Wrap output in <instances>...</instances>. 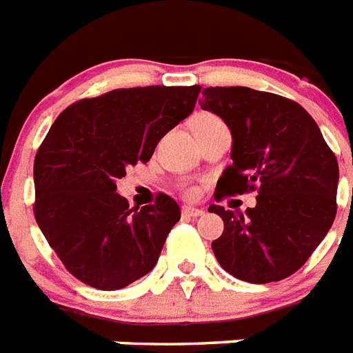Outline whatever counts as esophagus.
<instances>
[{"instance_id": "34e87169", "label": "esophagus", "mask_w": 353, "mask_h": 353, "mask_svg": "<svg viewBox=\"0 0 353 353\" xmlns=\"http://www.w3.org/2000/svg\"><path fill=\"white\" fill-rule=\"evenodd\" d=\"M182 215L188 216V219H196V216L204 215V210L193 208V205H184V208H182Z\"/></svg>"}]
</instances>
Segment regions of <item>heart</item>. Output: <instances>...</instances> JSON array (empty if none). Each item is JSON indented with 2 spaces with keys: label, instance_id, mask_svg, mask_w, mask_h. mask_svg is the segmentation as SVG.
<instances>
[{
  "label": "heart",
  "instance_id": "heart-1",
  "mask_svg": "<svg viewBox=\"0 0 353 353\" xmlns=\"http://www.w3.org/2000/svg\"><path fill=\"white\" fill-rule=\"evenodd\" d=\"M221 122L219 118H215L213 114H196V117L193 118V125H208V123H216Z\"/></svg>",
  "mask_w": 353,
  "mask_h": 353
}]
</instances>
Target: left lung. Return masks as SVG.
<instances>
[{
	"label": "left lung",
	"mask_w": 353,
	"mask_h": 353,
	"mask_svg": "<svg viewBox=\"0 0 353 353\" xmlns=\"http://www.w3.org/2000/svg\"><path fill=\"white\" fill-rule=\"evenodd\" d=\"M199 101L230 128L231 160L216 193L256 190L255 208L210 205L224 221L211 242L233 277L275 283L295 273L319 246L335 219L339 165L319 125L303 107L250 87H208Z\"/></svg>",
	"instance_id": "1"
}]
</instances>
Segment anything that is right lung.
I'll use <instances>...</instances> for the list:
<instances>
[{
    "label": "right lung",
    "instance_id": "obj_1",
    "mask_svg": "<svg viewBox=\"0 0 353 353\" xmlns=\"http://www.w3.org/2000/svg\"><path fill=\"white\" fill-rule=\"evenodd\" d=\"M200 85L117 89L76 101L34 160L39 230L76 279L112 292L159 262L180 205L168 194L142 210L117 193L125 169L148 162L160 138L193 112Z\"/></svg>",
    "mask_w": 353,
    "mask_h": 353
}]
</instances>
